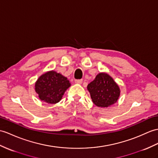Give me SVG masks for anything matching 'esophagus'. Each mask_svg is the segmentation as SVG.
<instances>
[{"mask_svg":"<svg viewBox=\"0 0 158 158\" xmlns=\"http://www.w3.org/2000/svg\"><path fill=\"white\" fill-rule=\"evenodd\" d=\"M75 82L76 83L81 84V83H82L83 80H82V79H75Z\"/></svg>","mask_w":158,"mask_h":158,"instance_id":"34e87169","label":"esophagus"}]
</instances>
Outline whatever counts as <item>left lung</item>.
Wrapping results in <instances>:
<instances>
[{
  "instance_id": "obj_1",
  "label": "left lung",
  "mask_w": 158,
  "mask_h": 158,
  "mask_svg": "<svg viewBox=\"0 0 158 158\" xmlns=\"http://www.w3.org/2000/svg\"><path fill=\"white\" fill-rule=\"evenodd\" d=\"M91 98L98 107H108L118 100L120 89L110 76L101 73L87 85Z\"/></svg>"
}]
</instances>
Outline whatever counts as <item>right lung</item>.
Segmentation results:
<instances>
[{
	"instance_id": "add662e5",
	"label": "right lung",
	"mask_w": 158,
	"mask_h": 158,
	"mask_svg": "<svg viewBox=\"0 0 158 158\" xmlns=\"http://www.w3.org/2000/svg\"><path fill=\"white\" fill-rule=\"evenodd\" d=\"M70 85L67 77L52 71L40 77L35 83V89L40 100L48 104H56L60 102Z\"/></svg>"
}]
</instances>
